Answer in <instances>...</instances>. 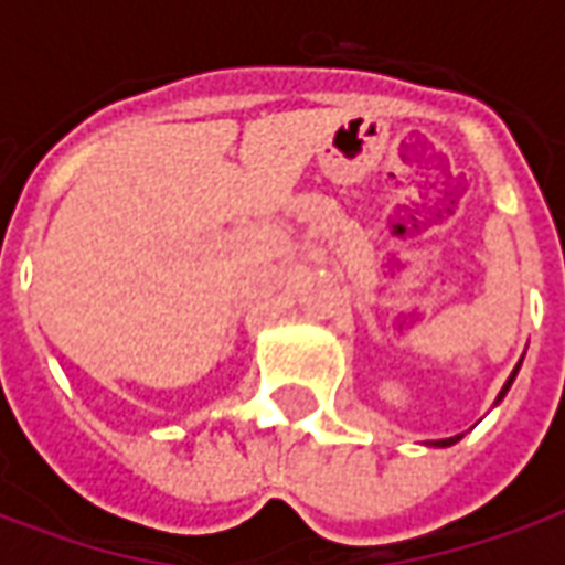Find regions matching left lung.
<instances>
[{
    "label": "left lung",
    "instance_id": "8db88e82",
    "mask_svg": "<svg viewBox=\"0 0 565 565\" xmlns=\"http://www.w3.org/2000/svg\"><path fill=\"white\" fill-rule=\"evenodd\" d=\"M518 369H521V366H518ZM518 369H514V372H511V379L505 381V387H502V393H499V399H502V396H505V393H509L511 381H514V375H518ZM454 441H457V436H450V438H441V441H433V445H454Z\"/></svg>",
    "mask_w": 565,
    "mask_h": 565
}]
</instances>
